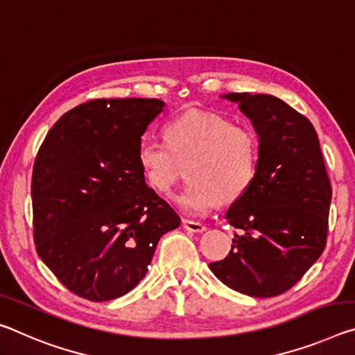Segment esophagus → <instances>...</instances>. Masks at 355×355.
Returning a JSON list of instances; mask_svg holds the SVG:
<instances>
[{
	"mask_svg": "<svg viewBox=\"0 0 355 355\" xmlns=\"http://www.w3.org/2000/svg\"><path fill=\"white\" fill-rule=\"evenodd\" d=\"M183 227L189 232H204L205 226L198 221H191V219H183Z\"/></svg>",
	"mask_w": 355,
	"mask_h": 355,
	"instance_id": "34e87169",
	"label": "esophagus"
}]
</instances>
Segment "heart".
<instances>
[{"label": "heart", "mask_w": 355, "mask_h": 355, "mask_svg": "<svg viewBox=\"0 0 355 355\" xmlns=\"http://www.w3.org/2000/svg\"><path fill=\"white\" fill-rule=\"evenodd\" d=\"M166 139H140L139 164L161 194L175 187L187 167L189 183L173 200L189 215L204 216L219 200H237L254 183L259 140L251 128L218 114L187 112L167 123Z\"/></svg>", "instance_id": "b5f03b06"}]
</instances>
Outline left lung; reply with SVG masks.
<instances>
[{
	"label": "left lung",
	"mask_w": 355,
	"mask_h": 355,
	"mask_svg": "<svg viewBox=\"0 0 355 355\" xmlns=\"http://www.w3.org/2000/svg\"><path fill=\"white\" fill-rule=\"evenodd\" d=\"M259 136L248 193L226 213L234 234L215 277L241 294L267 299L289 291L327 243L331 184L311 121L270 94L229 93Z\"/></svg>",
	"instance_id": "obj_1"
}]
</instances>
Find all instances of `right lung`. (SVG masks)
Here are the masks:
<instances>
[{"label": "right lung", "instance_id": "add662e5", "mask_svg": "<svg viewBox=\"0 0 355 355\" xmlns=\"http://www.w3.org/2000/svg\"><path fill=\"white\" fill-rule=\"evenodd\" d=\"M159 99H93L55 123L31 178L36 251L61 284L92 302L136 288L180 216L147 187L137 159Z\"/></svg>", "mask_w": 355, "mask_h": 355}]
</instances>
